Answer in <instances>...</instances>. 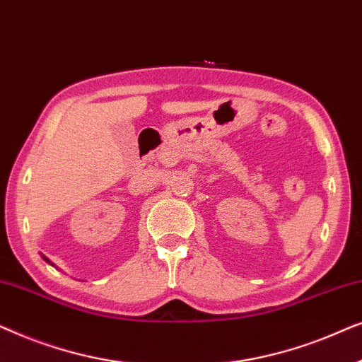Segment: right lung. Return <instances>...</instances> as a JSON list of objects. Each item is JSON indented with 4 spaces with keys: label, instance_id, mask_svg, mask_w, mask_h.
Returning a JSON list of instances; mask_svg holds the SVG:
<instances>
[{
    "label": "right lung",
    "instance_id": "obj_1",
    "mask_svg": "<svg viewBox=\"0 0 362 362\" xmlns=\"http://www.w3.org/2000/svg\"><path fill=\"white\" fill-rule=\"evenodd\" d=\"M42 259H44V260H46V262H47V264H51V265H54V264H52V262L47 259V257H44V255H42Z\"/></svg>",
    "mask_w": 362,
    "mask_h": 362
}]
</instances>
